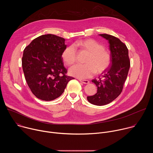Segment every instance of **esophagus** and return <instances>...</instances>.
I'll list each match as a JSON object with an SVG mask.
<instances>
[{"instance_id":"obj_1","label":"esophagus","mask_w":153,"mask_h":153,"mask_svg":"<svg viewBox=\"0 0 153 153\" xmlns=\"http://www.w3.org/2000/svg\"><path fill=\"white\" fill-rule=\"evenodd\" d=\"M79 81L81 82L82 83L84 84H88L90 83V81L88 80H82V79H79Z\"/></svg>"}]
</instances>
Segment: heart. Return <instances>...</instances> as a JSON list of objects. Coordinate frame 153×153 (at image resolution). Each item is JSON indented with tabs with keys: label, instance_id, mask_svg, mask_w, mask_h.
Listing matches in <instances>:
<instances>
[{
	"label": "heart",
	"instance_id": "obj_1",
	"mask_svg": "<svg viewBox=\"0 0 153 153\" xmlns=\"http://www.w3.org/2000/svg\"><path fill=\"white\" fill-rule=\"evenodd\" d=\"M75 46L88 51L89 55L85 64H76L69 70L70 74L79 79L91 77L96 73L100 74L105 71L111 64L110 53L104 49L101 43L92 39L80 40L75 43ZM62 59L67 65H71L76 61L77 53L74 46L67 47L62 53Z\"/></svg>",
	"mask_w": 153,
	"mask_h": 153
}]
</instances>
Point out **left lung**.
Here are the masks:
<instances>
[{"label":"left lung","mask_w":153,"mask_h":153,"mask_svg":"<svg viewBox=\"0 0 153 153\" xmlns=\"http://www.w3.org/2000/svg\"><path fill=\"white\" fill-rule=\"evenodd\" d=\"M99 35L108 41L111 65L102 73L99 79L92 80L97 87V93L88 96L87 100L91 104L102 106L113 101L122 91L130 62L128 50L119 39L107 34Z\"/></svg>","instance_id":"1"}]
</instances>
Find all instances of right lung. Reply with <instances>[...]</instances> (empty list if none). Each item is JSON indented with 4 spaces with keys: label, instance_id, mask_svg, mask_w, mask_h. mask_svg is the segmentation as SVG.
<instances>
[{
    "label": "right lung",
    "instance_id": "add662e5",
    "mask_svg": "<svg viewBox=\"0 0 153 153\" xmlns=\"http://www.w3.org/2000/svg\"><path fill=\"white\" fill-rule=\"evenodd\" d=\"M65 39L48 34L34 39L24 50L22 64L25 80L33 94L50 101L63 93L68 82L62 53L67 48Z\"/></svg>",
    "mask_w": 153,
    "mask_h": 153
}]
</instances>
